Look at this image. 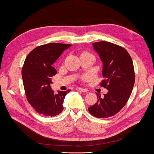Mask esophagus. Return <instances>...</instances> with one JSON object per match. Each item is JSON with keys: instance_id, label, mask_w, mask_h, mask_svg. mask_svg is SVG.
Returning <instances> with one entry per match:
<instances>
[{"instance_id": "esophagus-1", "label": "esophagus", "mask_w": 154, "mask_h": 154, "mask_svg": "<svg viewBox=\"0 0 154 154\" xmlns=\"http://www.w3.org/2000/svg\"><path fill=\"white\" fill-rule=\"evenodd\" d=\"M77 89L80 91H81V92H88V91H88V90L86 89H83V88H80V87H77Z\"/></svg>"}]
</instances>
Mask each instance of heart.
Returning a JSON list of instances; mask_svg holds the SVG:
<instances>
[{
    "label": "heart",
    "mask_w": 154,
    "mask_h": 154,
    "mask_svg": "<svg viewBox=\"0 0 154 154\" xmlns=\"http://www.w3.org/2000/svg\"><path fill=\"white\" fill-rule=\"evenodd\" d=\"M85 54H90L88 53V52H83V53L81 54V55H85ZM83 78V79H87V78H88V77L87 76H84Z\"/></svg>",
    "instance_id": "obj_1"
}]
</instances>
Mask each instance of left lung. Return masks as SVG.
Segmentation results:
<instances>
[{
	"mask_svg": "<svg viewBox=\"0 0 154 154\" xmlns=\"http://www.w3.org/2000/svg\"><path fill=\"white\" fill-rule=\"evenodd\" d=\"M103 63V77L100 85L108 89L101 98L97 93L98 100L89 107V112L97 118L115 115L127 103L135 83L132 60L124 48L109 42L93 43Z\"/></svg>",
	"mask_w": 154,
	"mask_h": 154,
	"instance_id": "8db88e82",
	"label": "left lung"
}]
</instances>
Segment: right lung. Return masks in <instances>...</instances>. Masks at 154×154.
<instances>
[{"instance_id":"1","label":"right lung","mask_w":154,"mask_h":154,"mask_svg":"<svg viewBox=\"0 0 154 154\" xmlns=\"http://www.w3.org/2000/svg\"><path fill=\"white\" fill-rule=\"evenodd\" d=\"M71 44L50 43L40 45L26 58L22 77L27 100L37 112L55 116L63 110V103L70 90L54 93L51 90V77L57 74L55 63Z\"/></svg>"}]
</instances>
